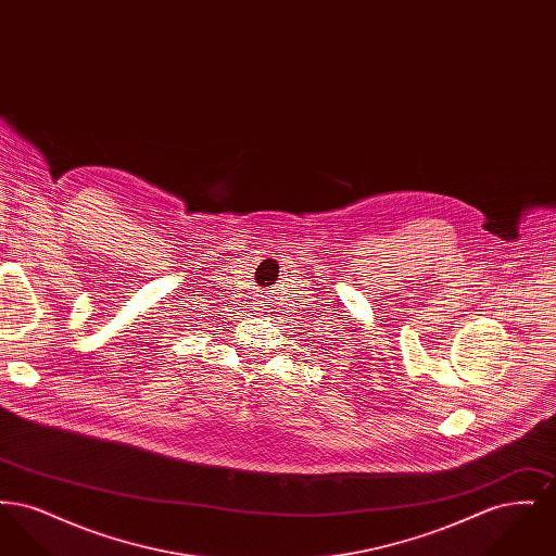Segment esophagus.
Here are the masks:
<instances>
[{"label":"esophagus","instance_id":"esophagus-1","mask_svg":"<svg viewBox=\"0 0 556 556\" xmlns=\"http://www.w3.org/2000/svg\"><path fill=\"white\" fill-rule=\"evenodd\" d=\"M263 313H266V311H263Z\"/></svg>","mask_w":556,"mask_h":556}]
</instances>
